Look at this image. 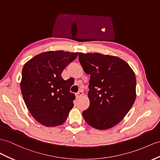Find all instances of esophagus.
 <instances>
[{"mask_svg":"<svg viewBox=\"0 0 160 160\" xmlns=\"http://www.w3.org/2000/svg\"><path fill=\"white\" fill-rule=\"evenodd\" d=\"M77 95L78 96V97H82V96H83V95H84V92H82V91H80L78 92V93H77Z\"/></svg>","mask_w":160,"mask_h":160,"instance_id":"obj_1","label":"esophagus"}]
</instances>
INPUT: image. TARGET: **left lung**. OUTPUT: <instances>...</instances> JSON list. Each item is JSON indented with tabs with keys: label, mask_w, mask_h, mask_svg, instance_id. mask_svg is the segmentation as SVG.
<instances>
[{
	"label": "left lung",
	"mask_w": 160,
	"mask_h": 160,
	"mask_svg": "<svg viewBox=\"0 0 160 160\" xmlns=\"http://www.w3.org/2000/svg\"><path fill=\"white\" fill-rule=\"evenodd\" d=\"M79 61L91 75L88 97L90 105L82 112L87 124L98 130L117 125L136 99V77L125 61L101 53L79 52Z\"/></svg>",
	"instance_id": "1"
}]
</instances>
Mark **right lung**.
Wrapping results in <instances>:
<instances>
[{
  "label": "right lung",
  "instance_id": "right-lung-1",
  "mask_svg": "<svg viewBox=\"0 0 160 160\" xmlns=\"http://www.w3.org/2000/svg\"><path fill=\"white\" fill-rule=\"evenodd\" d=\"M78 52L63 51L40 53L25 63L20 85L26 107L34 119L45 126L62 124L73 107L71 85L61 77L64 68Z\"/></svg>",
  "mask_w": 160,
  "mask_h": 160
}]
</instances>
